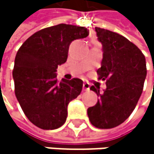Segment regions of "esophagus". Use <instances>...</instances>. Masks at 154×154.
<instances>
[{
	"instance_id": "obj_1",
	"label": "esophagus",
	"mask_w": 154,
	"mask_h": 154,
	"mask_svg": "<svg viewBox=\"0 0 154 154\" xmlns=\"http://www.w3.org/2000/svg\"><path fill=\"white\" fill-rule=\"evenodd\" d=\"M88 90H90V84L87 82H84L83 83V91H88Z\"/></svg>"
}]
</instances>
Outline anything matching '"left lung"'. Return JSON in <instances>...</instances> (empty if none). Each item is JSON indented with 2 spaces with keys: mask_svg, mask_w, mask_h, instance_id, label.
<instances>
[{
  "mask_svg": "<svg viewBox=\"0 0 154 154\" xmlns=\"http://www.w3.org/2000/svg\"><path fill=\"white\" fill-rule=\"evenodd\" d=\"M103 44L99 79L106 80V88L91 87L100 97L88 109V116L98 128H113L125 122L137 105L147 75L146 60L141 51L127 38L104 28L95 27Z\"/></svg>",
  "mask_w": 154,
  "mask_h": 154,
  "instance_id": "obj_1",
  "label": "left lung"
}]
</instances>
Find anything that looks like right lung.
Instances as JSON below:
<instances>
[{
  "mask_svg": "<svg viewBox=\"0 0 154 154\" xmlns=\"http://www.w3.org/2000/svg\"><path fill=\"white\" fill-rule=\"evenodd\" d=\"M88 36L84 26L59 24L34 33L17 51L13 70L14 93L36 127L56 129L66 122L67 105L80 94L83 81H58L56 69L66 62L72 41Z\"/></svg>",
  "mask_w": 154,
  "mask_h": 154,
  "instance_id": "right-lung-1",
  "label": "right lung"
}]
</instances>
